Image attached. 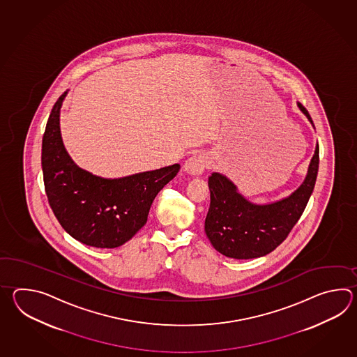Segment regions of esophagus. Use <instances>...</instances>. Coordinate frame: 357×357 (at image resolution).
Here are the masks:
<instances>
[{
	"mask_svg": "<svg viewBox=\"0 0 357 357\" xmlns=\"http://www.w3.org/2000/svg\"><path fill=\"white\" fill-rule=\"evenodd\" d=\"M206 166H208V158L203 154H195V155H191L183 163V171L191 176L202 175Z\"/></svg>",
	"mask_w": 357,
	"mask_h": 357,
	"instance_id": "1",
	"label": "esophagus"
}]
</instances>
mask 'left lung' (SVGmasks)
<instances>
[{
	"label": "left lung",
	"mask_w": 357,
	"mask_h": 357,
	"mask_svg": "<svg viewBox=\"0 0 357 357\" xmlns=\"http://www.w3.org/2000/svg\"><path fill=\"white\" fill-rule=\"evenodd\" d=\"M314 126L307 109L297 103ZM319 145L307 175L289 197L269 204H254L243 197L226 176L213 172L208 178L211 205L205 218V234L213 248L228 258L264 257L281 245L300 220L315 186Z\"/></svg>",
	"instance_id": "left-lung-1"
}]
</instances>
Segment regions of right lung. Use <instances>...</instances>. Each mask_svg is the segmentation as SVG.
Wrapping results in <instances>:
<instances>
[{
	"instance_id": "1",
	"label": "right lung",
	"mask_w": 357,
	"mask_h": 357,
	"mask_svg": "<svg viewBox=\"0 0 357 357\" xmlns=\"http://www.w3.org/2000/svg\"><path fill=\"white\" fill-rule=\"evenodd\" d=\"M65 91L47 121L42 169L48 203L68 235L88 246L114 249L128 243L148 220L154 197L178 172L180 165L121 178H103L77 167L61 137Z\"/></svg>"
}]
</instances>
